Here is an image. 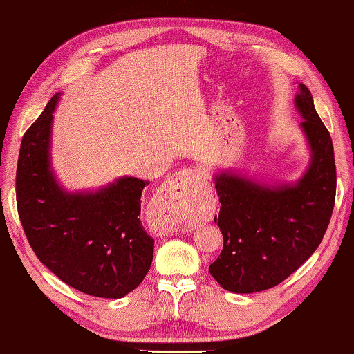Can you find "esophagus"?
<instances>
[{
    "instance_id": "esophagus-1",
    "label": "esophagus",
    "mask_w": 354,
    "mask_h": 354,
    "mask_svg": "<svg viewBox=\"0 0 354 354\" xmlns=\"http://www.w3.org/2000/svg\"><path fill=\"white\" fill-rule=\"evenodd\" d=\"M201 180L203 174L192 167H185L169 178L167 196L176 212H189L198 206Z\"/></svg>"
}]
</instances>
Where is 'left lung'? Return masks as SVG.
Returning <instances> with one entry per match:
<instances>
[{"label": "left lung", "mask_w": 354, "mask_h": 354, "mask_svg": "<svg viewBox=\"0 0 354 354\" xmlns=\"http://www.w3.org/2000/svg\"><path fill=\"white\" fill-rule=\"evenodd\" d=\"M293 105L308 149V165L295 182H266L234 169L212 174L220 197L223 250L209 266L214 279L232 293L275 287L312 257L330 223L336 167L330 133L313 97L298 82Z\"/></svg>", "instance_id": "1"}]
</instances>
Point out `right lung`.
<instances>
[{"instance_id":"obj_1","label":"right lung","mask_w":354,"mask_h":354,"mask_svg":"<svg viewBox=\"0 0 354 354\" xmlns=\"http://www.w3.org/2000/svg\"><path fill=\"white\" fill-rule=\"evenodd\" d=\"M62 93L21 142L17 203L39 261L64 283L97 298L119 299L148 273L154 240L140 221L143 180L124 176L96 189L70 191L52 163L53 113Z\"/></svg>"}]
</instances>
